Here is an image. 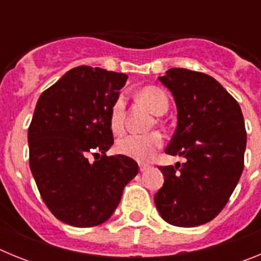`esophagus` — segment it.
Segmentation results:
<instances>
[{
	"label": "esophagus",
	"instance_id": "34e87169",
	"mask_svg": "<svg viewBox=\"0 0 261 261\" xmlns=\"http://www.w3.org/2000/svg\"><path fill=\"white\" fill-rule=\"evenodd\" d=\"M149 167H150V166L149 165H140V171L141 172H144V171H146V170H149Z\"/></svg>",
	"mask_w": 261,
	"mask_h": 261
}]
</instances>
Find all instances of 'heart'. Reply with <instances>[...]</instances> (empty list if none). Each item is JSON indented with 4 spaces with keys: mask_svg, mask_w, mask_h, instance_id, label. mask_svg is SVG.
Masks as SVG:
<instances>
[{
    "mask_svg": "<svg viewBox=\"0 0 261 261\" xmlns=\"http://www.w3.org/2000/svg\"><path fill=\"white\" fill-rule=\"evenodd\" d=\"M138 99L149 107L154 115H163L168 110V98L162 89L155 86H146L138 91ZM125 119V96L120 94L115 99L110 111V125L114 133L124 130ZM163 140L159 133L149 135H130L120 138L116 144L117 153L132 158L138 162H146L153 158L155 151L162 146Z\"/></svg>",
    "mask_w": 261,
    "mask_h": 261,
    "instance_id": "heart-1",
    "label": "heart"
}]
</instances>
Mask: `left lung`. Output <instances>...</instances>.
<instances>
[{"instance_id": "left-lung-1", "label": "left lung", "mask_w": 261, "mask_h": 261, "mask_svg": "<svg viewBox=\"0 0 261 261\" xmlns=\"http://www.w3.org/2000/svg\"><path fill=\"white\" fill-rule=\"evenodd\" d=\"M159 81L177 110L176 130L165 151L186 162L159 167L165 183L154 202L171 225H204L225 208L243 171L247 135L242 110L205 73L172 68Z\"/></svg>"}]
</instances>
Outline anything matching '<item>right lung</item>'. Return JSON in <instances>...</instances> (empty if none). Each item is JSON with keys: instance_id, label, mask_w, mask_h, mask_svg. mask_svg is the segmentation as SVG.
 I'll return each mask as SVG.
<instances>
[{"instance_id": "1", "label": "right lung", "mask_w": 261, "mask_h": 261, "mask_svg": "<svg viewBox=\"0 0 261 261\" xmlns=\"http://www.w3.org/2000/svg\"><path fill=\"white\" fill-rule=\"evenodd\" d=\"M128 75L78 66L41 94L29 128L30 168L41 199L57 220L77 227L100 225L138 172L114 144L110 111ZM93 155L96 161L89 162Z\"/></svg>"}]
</instances>
